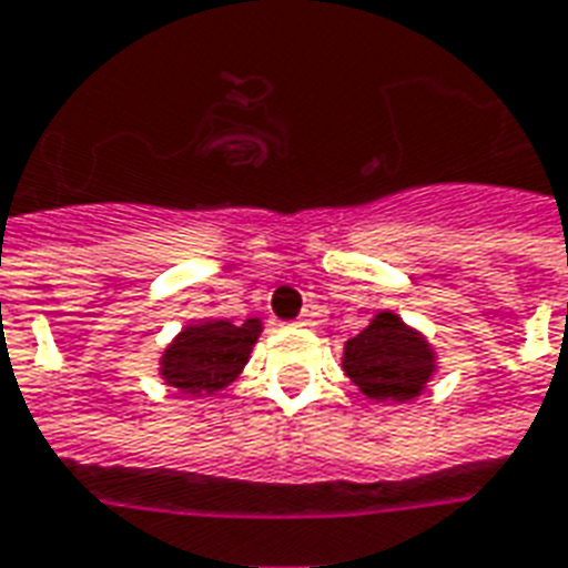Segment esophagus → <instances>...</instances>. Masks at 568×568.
Masks as SVG:
<instances>
[{"mask_svg":"<svg viewBox=\"0 0 568 568\" xmlns=\"http://www.w3.org/2000/svg\"><path fill=\"white\" fill-rule=\"evenodd\" d=\"M313 315L306 313V315H301V318H297V327H313Z\"/></svg>","mask_w":568,"mask_h":568,"instance_id":"1","label":"esophagus"}]
</instances>
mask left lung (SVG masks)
<instances>
[{
  "label": "left lung",
  "mask_w": 568,
  "mask_h": 568,
  "mask_svg": "<svg viewBox=\"0 0 568 568\" xmlns=\"http://www.w3.org/2000/svg\"><path fill=\"white\" fill-rule=\"evenodd\" d=\"M342 369L372 402L417 399L432 381L438 361L419 331L396 313H378L354 339L345 342Z\"/></svg>",
  "instance_id": "1"
}]
</instances>
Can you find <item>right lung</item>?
<instances>
[{
  "label": "right lung",
  "instance_id": "obj_1",
  "mask_svg": "<svg viewBox=\"0 0 568 568\" xmlns=\"http://www.w3.org/2000/svg\"><path fill=\"white\" fill-rule=\"evenodd\" d=\"M258 333L262 318H246L244 324L223 318L187 324L160 357V375L169 387L187 396L220 393L244 372Z\"/></svg>",
  "mask_w": 568,
  "mask_h": 568
}]
</instances>
